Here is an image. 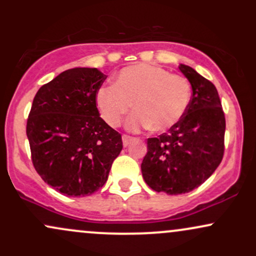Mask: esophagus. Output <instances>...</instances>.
Masks as SVG:
<instances>
[{"label":"esophagus","instance_id":"obj_1","mask_svg":"<svg viewBox=\"0 0 256 256\" xmlns=\"http://www.w3.org/2000/svg\"><path fill=\"white\" fill-rule=\"evenodd\" d=\"M134 140V137L128 136V134H122V144L124 146H128Z\"/></svg>","mask_w":256,"mask_h":256}]
</instances>
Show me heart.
Instances as JSON below:
<instances>
[{
  "label": "heart",
  "instance_id": "1",
  "mask_svg": "<svg viewBox=\"0 0 256 256\" xmlns=\"http://www.w3.org/2000/svg\"><path fill=\"white\" fill-rule=\"evenodd\" d=\"M192 98L186 78L148 64H138L120 70L114 85L100 88L96 106L110 126H119L134 104L137 112L128 118L131 131L149 128L162 132L183 118Z\"/></svg>",
  "mask_w": 256,
  "mask_h": 256
}]
</instances>
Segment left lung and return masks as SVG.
Returning a JSON list of instances; mask_svg holds the SVG:
<instances>
[{
  "mask_svg": "<svg viewBox=\"0 0 256 256\" xmlns=\"http://www.w3.org/2000/svg\"><path fill=\"white\" fill-rule=\"evenodd\" d=\"M179 70L192 84V100L177 124L148 138V152L140 165L146 183L168 195L200 186L224 156L226 124L218 90L190 66L180 64Z\"/></svg>",
  "mask_w": 256,
  "mask_h": 256,
  "instance_id": "1",
  "label": "left lung"
}]
</instances>
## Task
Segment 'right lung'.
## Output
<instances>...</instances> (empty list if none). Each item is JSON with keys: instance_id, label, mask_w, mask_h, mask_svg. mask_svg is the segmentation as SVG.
<instances>
[{"instance_id": "add662e5", "label": "right lung", "mask_w": 256, "mask_h": 256, "mask_svg": "<svg viewBox=\"0 0 256 256\" xmlns=\"http://www.w3.org/2000/svg\"><path fill=\"white\" fill-rule=\"evenodd\" d=\"M106 78L98 68L67 70L42 85L32 102L26 125L32 164L46 184L70 198L104 186L122 149V134L96 107Z\"/></svg>"}]
</instances>
